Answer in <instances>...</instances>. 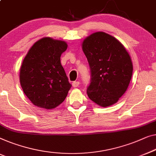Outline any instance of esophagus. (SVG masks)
<instances>
[{
	"mask_svg": "<svg viewBox=\"0 0 156 156\" xmlns=\"http://www.w3.org/2000/svg\"><path fill=\"white\" fill-rule=\"evenodd\" d=\"M79 85H80V82H74L73 83V87H79Z\"/></svg>",
	"mask_w": 156,
	"mask_h": 156,
	"instance_id": "esophagus-1",
	"label": "esophagus"
}]
</instances>
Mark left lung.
Instances as JSON below:
<instances>
[{
	"label": "left lung",
	"instance_id": "8db88e82",
	"mask_svg": "<svg viewBox=\"0 0 156 156\" xmlns=\"http://www.w3.org/2000/svg\"><path fill=\"white\" fill-rule=\"evenodd\" d=\"M82 48L91 73L87 91L89 98L101 107L116 103L127 91L132 76V62L127 49L103 31L83 39Z\"/></svg>",
	"mask_w": 156,
	"mask_h": 156
}]
</instances>
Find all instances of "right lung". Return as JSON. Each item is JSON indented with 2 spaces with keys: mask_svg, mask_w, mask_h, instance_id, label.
I'll return each mask as SVG.
<instances>
[{
  "mask_svg": "<svg viewBox=\"0 0 156 156\" xmlns=\"http://www.w3.org/2000/svg\"><path fill=\"white\" fill-rule=\"evenodd\" d=\"M67 48L64 41L44 37L34 44L24 57L20 70V85L37 107L53 109L67 97L72 85L60 62Z\"/></svg>",
  "mask_w": 156,
  "mask_h": 156,
  "instance_id": "1",
  "label": "right lung"
}]
</instances>
